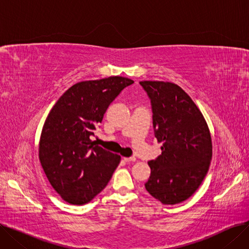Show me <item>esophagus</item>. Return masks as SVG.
Here are the masks:
<instances>
[{
    "label": "esophagus",
    "instance_id": "34e87169",
    "mask_svg": "<svg viewBox=\"0 0 249 249\" xmlns=\"http://www.w3.org/2000/svg\"><path fill=\"white\" fill-rule=\"evenodd\" d=\"M123 160H124V161H126V162H130V161L134 162V161L136 160V159H135V158H124Z\"/></svg>",
    "mask_w": 249,
    "mask_h": 249
}]
</instances>
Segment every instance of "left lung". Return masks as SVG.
Instances as JSON below:
<instances>
[{
  "mask_svg": "<svg viewBox=\"0 0 249 249\" xmlns=\"http://www.w3.org/2000/svg\"><path fill=\"white\" fill-rule=\"evenodd\" d=\"M151 100L154 135L161 154L148 161L147 192L164 205L184 202L198 190L212 159V139L205 118L191 97L174 83L143 81Z\"/></svg>",
  "mask_w": 249,
  "mask_h": 249,
  "instance_id": "left-lung-1",
  "label": "left lung"
}]
</instances>
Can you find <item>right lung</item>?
Masks as SVG:
<instances>
[{"label": "right lung", "mask_w": 249, "mask_h": 249, "mask_svg": "<svg viewBox=\"0 0 249 249\" xmlns=\"http://www.w3.org/2000/svg\"><path fill=\"white\" fill-rule=\"evenodd\" d=\"M134 82L123 76L84 81L57 100L44 122L39 160L50 185L69 204L84 205L108 185L121 156L90 140L105 112Z\"/></svg>", "instance_id": "add662e5"}]
</instances>
